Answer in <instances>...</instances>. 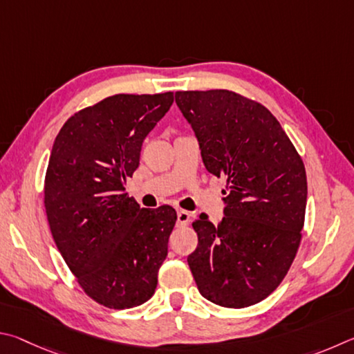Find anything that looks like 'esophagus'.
Here are the masks:
<instances>
[{"instance_id": "esophagus-1", "label": "esophagus", "mask_w": 354, "mask_h": 354, "mask_svg": "<svg viewBox=\"0 0 354 354\" xmlns=\"http://www.w3.org/2000/svg\"><path fill=\"white\" fill-rule=\"evenodd\" d=\"M189 219H191L189 212H185V209H178V212H177V222H178V224L187 225V224H189Z\"/></svg>"}]
</instances>
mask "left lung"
Here are the masks:
<instances>
[{
    "label": "left lung",
    "instance_id": "obj_1",
    "mask_svg": "<svg viewBox=\"0 0 354 354\" xmlns=\"http://www.w3.org/2000/svg\"><path fill=\"white\" fill-rule=\"evenodd\" d=\"M176 102L199 141L203 165L224 177L218 225L201 214L188 257L199 292L224 308H247L280 286L301 241L306 171L270 111L234 91H177Z\"/></svg>",
    "mask_w": 354,
    "mask_h": 354
}]
</instances>
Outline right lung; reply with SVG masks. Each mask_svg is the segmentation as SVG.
Instances as JSON below:
<instances>
[{
	"instance_id": "obj_1",
	"label": "right lung",
	"mask_w": 354,
	"mask_h": 354,
	"mask_svg": "<svg viewBox=\"0 0 354 354\" xmlns=\"http://www.w3.org/2000/svg\"><path fill=\"white\" fill-rule=\"evenodd\" d=\"M172 102V91L105 97L74 113L55 136L46 218L66 266L99 305L140 306L157 288L177 213L169 205L140 208L126 193V178Z\"/></svg>"
}]
</instances>
